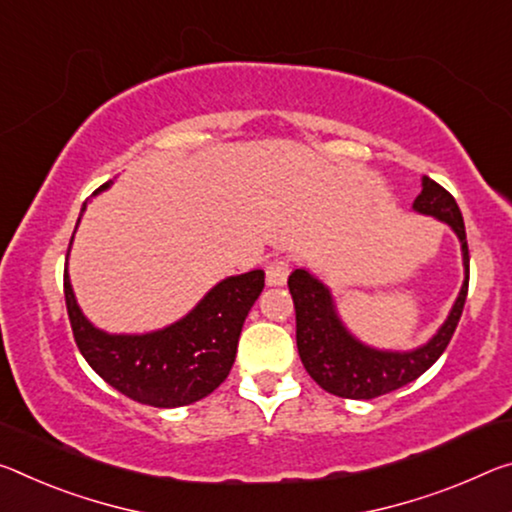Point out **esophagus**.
Here are the masks:
<instances>
[{
  "label": "esophagus",
  "instance_id": "esophagus-1",
  "mask_svg": "<svg viewBox=\"0 0 512 512\" xmlns=\"http://www.w3.org/2000/svg\"><path fill=\"white\" fill-rule=\"evenodd\" d=\"M287 275H289V264L285 259H273V262L266 266V285L282 287L287 282Z\"/></svg>",
  "mask_w": 512,
  "mask_h": 512
}]
</instances>
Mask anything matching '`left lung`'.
Returning a JSON list of instances; mask_svg holds the SVG:
<instances>
[{
  "instance_id": "left-lung-1",
  "label": "left lung",
  "mask_w": 512,
  "mask_h": 512,
  "mask_svg": "<svg viewBox=\"0 0 512 512\" xmlns=\"http://www.w3.org/2000/svg\"><path fill=\"white\" fill-rule=\"evenodd\" d=\"M412 212L431 216L451 227L460 241L465 280L449 314L428 342L415 348H378L355 335L337 310L332 289L310 269L289 275V291L296 307V346L305 371L326 392L342 399L369 401L417 380L440 360L449 346L465 307L469 285V250L465 223L458 202L431 177H421V193L412 202Z\"/></svg>"
}]
</instances>
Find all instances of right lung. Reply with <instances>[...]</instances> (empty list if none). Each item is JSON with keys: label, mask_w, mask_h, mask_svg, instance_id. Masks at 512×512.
Listing matches in <instances>:
<instances>
[{"label": "right lung", "mask_w": 512, "mask_h": 512, "mask_svg": "<svg viewBox=\"0 0 512 512\" xmlns=\"http://www.w3.org/2000/svg\"><path fill=\"white\" fill-rule=\"evenodd\" d=\"M111 184H102L93 196ZM86 205L88 200L81 205L77 227ZM63 287L75 342L97 376L143 405L180 408L205 399L227 378L237 358L243 321L264 289V271L227 275L182 319L148 332H107L88 321L72 289L68 262Z\"/></svg>", "instance_id": "right-lung-1"}]
</instances>
